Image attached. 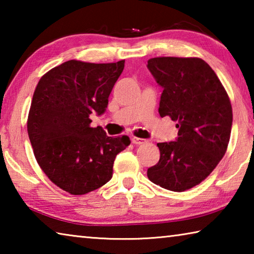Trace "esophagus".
Here are the masks:
<instances>
[{
	"instance_id": "obj_1",
	"label": "esophagus",
	"mask_w": 254,
	"mask_h": 254,
	"mask_svg": "<svg viewBox=\"0 0 254 254\" xmlns=\"http://www.w3.org/2000/svg\"><path fill=\"white\" fill-rule=\"evenodd\" d=\"M131 141H132L133 144H136V145L137 144H142V143L145 142L144 139H141V137H135V136H132Z\"/></svg>"
}]
</instances>
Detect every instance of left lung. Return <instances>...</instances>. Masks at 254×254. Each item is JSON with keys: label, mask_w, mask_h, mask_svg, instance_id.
Wrapping results in <instances>:
<instances>
[{"label": "left lung", "mask_w": 254, "mask_h": 254, "mask_svg": "<svg viewBox=\"0 0 254 254\" xmlns=\"http://www.w3.org/2000/svg\"><path fill=\"white\" fill-rule=\"evenodd\" d=\"M147 67L163 88L159 114L170 117L178 128L175 141L157 144L160 159L148 169V178L184 191L203 182L226 152L233 122L230 98L200 58H151Z\"/></svg>", "instance_id": "left-lung-1"}]
</instances>
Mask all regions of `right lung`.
<instances>
[{
	"mask_svg": "<svg viewBox=\"0 0 254 254\" xmlns=\"http://www.w3.org/2000/svg\"><path fill=\"white\" fill-rule=\"evenodd\" d=\"M124 60L92 64L68 60L41 77L28 118V134L40 168L59 188L84 195L110 182L117 154L128 136L92 127L91 114L106 111Z\"/></svg>",
	"mask_w": 254,
	"mask_h": 254,
	"instance_id": "1",
	"label": "right lung"
}]
</instances>
